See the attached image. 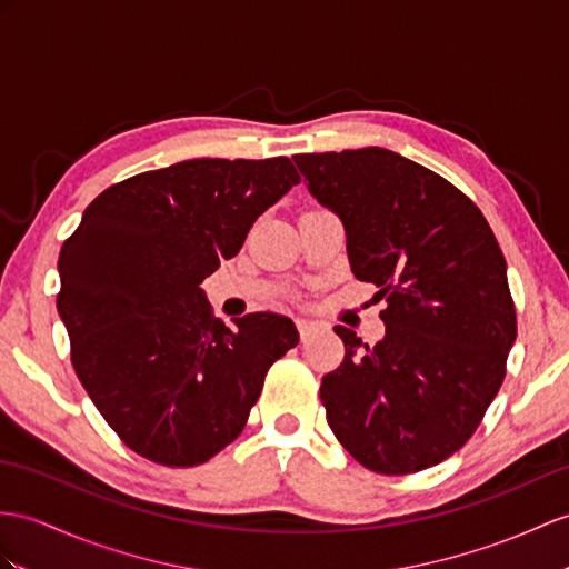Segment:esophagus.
<instances>
[{
    "instance_id": "esophagus-1",
    "label": "esophagus",
    "mask_w": 569,
    "mask_h": 569,
    "mask_svg": "<svg viewBox=\"0 0 569 569\" xmlns=\"http://www.w3.org/2000/svg\"><path fill=\"white\" fill-rule=\"evenodd\" d=\"M297 330H299V338H301V340H307V338L311 336V332L316 330V323H311V321H303V318H299V321H297Z\"/></svg>"
}]
</instances>
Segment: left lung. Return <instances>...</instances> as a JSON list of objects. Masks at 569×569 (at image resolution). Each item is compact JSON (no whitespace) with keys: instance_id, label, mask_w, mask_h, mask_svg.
I'll return each mask as SVG.
<instances>
[{"instance_id":"left-lung-1","label":"left lung","mask_w":569,"mask_h":569,"mask_svg":"<svg viewBox=\"0 0 569 569\" xmlns=\"http://www.w3.org/2000/svg\"><path fill=\"white\" fill-rule=\"evenodd\" d=\"M311 196L348 233L357 280L386 299V336L336 326L342 365L321 381L326 418L381 476L437 466L473 437L517 340L502 248L447 178L381 147L297 154Z\"/></svg>"}]
</instances>
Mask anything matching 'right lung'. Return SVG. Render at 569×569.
I'll list each match as a JSON object with an SVG mask.
<instances>
[{"instance_id":"obj_1","label":"right lung","mask_w":569,"mask_h":569,"mask_svg":"<svg viewBox=\"0 0 569 569\" xmlns=\"http://www.w3.org/2000/svg\"><path fill=\"white\" fill-rule=\"evenodd\" d=\"M299 180L287 157L180 161L106 188L64 241L58 311L72 367L134 453L169 468L210 461L299 342L277 313L224 326L200 289Z\"/></svg>"}]
</instances>
